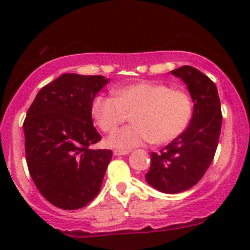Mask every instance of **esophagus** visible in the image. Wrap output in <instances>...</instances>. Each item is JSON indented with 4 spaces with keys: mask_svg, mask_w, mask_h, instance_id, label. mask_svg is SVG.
<instances>
[{
    "mask_svg": "<svg viewBox=\"0 0 250 250\" xmlns=\"http://www.w3.org/2000/svg\"><path fill=\"white\" fill-rule=\"evenodd\" d=\"M129 153H130V150H119V149L114 150V155H116V156H120V155H127Z\"/></svg>",
    "mask_w": 250,
    "mask_h": 250,
    "instance_id": "obj_1",
    "label": "esophagus"
}]
</instances>
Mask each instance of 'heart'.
Here are the masks:
<instances>
[{"instance_id":"heart-1","label":"heart","mask_w":250,"mask_h":250,"mask_svg":"<svg viewBox=\"0 0 250 250\" xmlns=\"http://www.w3.org/2000/svg\"><path fill=\"white\" fill-rule=\"evenodd\" d=\"M131 114L133 125L117 129L107 139L110 148L129 150L145 143H168L179 137L190 122L193 101L187 91L165 83L140 81L115 90V96L97 95L91 115L102 131L114 130Z\"/></svg>"}]
</instances>
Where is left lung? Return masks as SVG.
<instances>
[{"mask_svg": "<svg viewBox=\"0 0 250 250\" xmlns=\"http://www.w3.org/2000/svg\"><path fill=\"white\" fill-rule=\"evenodd\" d=\"M171 74L187 84L194 110L187 129L160 153H151L146 181L166 194L187 190L202 179L213 162L222 125L215 83L190 65L171 70Z\"/></svg>", "mask_w": 250, "mask_h": 250, "instance_id": "left-lung-1", "label": "left lung"}]
</instances>
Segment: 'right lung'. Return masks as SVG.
I'll return each mask as SVG.
<instances>
[{"label":"right lung","mask_w":250,"mask_h":250,"mask_svg":"<svg viewBox=\"0 0 250 250\" xmlns=\"http://www.w3.org/2000/svg\"><path fill=\"white\" fill-rule=\"evenodd\" d=\"M109 82L101 75L63 74L44 85L23 122L25 159L36 188L65 210L87 206L99 194L113 151L91 149L101 140L91 103Z\"/></svg>","instance_id":"1"}]
</instances>
